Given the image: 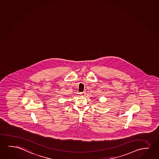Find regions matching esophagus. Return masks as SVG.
<instances>
[{"mask_svg": "<svg viewBox=\"0 0 159 159\" xmlns=\"http://www.w3.org/2000/svg\"><path fill=\"white\" fill-rule=\"evenodd\" d=\"M79 94H80V95H81V96H84L86 94V92H80V93H79Z\"/></svg>", "mask_w": 159, "mask_h": 159, "instance_id": "1", "label": "esophagus"}]
</instances>
